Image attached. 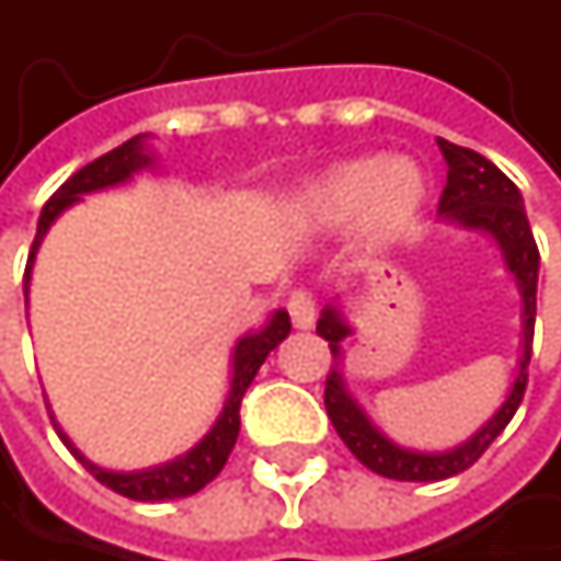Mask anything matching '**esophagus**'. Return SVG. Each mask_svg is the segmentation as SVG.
Returning a JSON list of instances; mask_svg holds the SVG:
<instances>
[{
  "label": "esophagus",
  "instance_id": "1",
  "mask_svg": "<svg viewBox=\"0 0 561 561\" xmlns=\"http://www.w3.org/2000/svg\"><path fill=\"white\" fill-rule=\"evenodd\" d=\"M288 314H291V324H295L298 331H308V328L314 324V314H318L314 298H311L308 291H295V295L288 298Z\"/></svg>",
  "mask_w": 561,
  "mask_h": 561
}]
</instances>
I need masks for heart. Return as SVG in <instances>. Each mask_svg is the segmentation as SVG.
I'll return each mask as SVG.
<instances>
[{"mask_svg": "<svg viewBox=\"0 0 561 561\" xmlns=\"http://www.w3.org/2000/svg\"><path fill=\"white\" fill-rule=\"evenodd\" d=\"M428 178L409 159L357 156L311 174L291 194V214L308 230H344L357 224L364 250L396 243L422 214Z\"/></svg>", "mask_w": 561, "mask_h": 561, "instance_id": "b5f03b06", "label": "heart"}]
</instances>
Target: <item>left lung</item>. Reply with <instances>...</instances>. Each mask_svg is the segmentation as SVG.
Wrapping results in <instances>:
<instances>
[{"mask_svg": "<svg viewBox=\"0 0 561 561\" xmlns=\"http://www.w3.org/2000/svg\"><path fill=\"white\" fill-rule=\"evenodd\" d=\"M438 149L448 162V181H445V191L438 201V217L451 227L488 233L504 256L506 273L519 288V301H523L519 357H516V374H513V383L506 390L504 402L494 409V415L474 435H468L461 445L445 448V451L402 448L380 425H374L367 409L354 399V392L347 390L341 360H344V341L354 334V324L344 318L341 301L324 305V311L318 318V334L328 341V347L334 354V367H331L328 387H324L328 415H331L337 435L344 438V445L354 451V458L360 465H367L374 474H383L392 481H445V478L468 471L488 451V445L504 432L513 412L519 409L523 390H526V367H529V354H533L539 250H536V240H533V230L526 220L523 194L504 171L494 162H488L484 156L461 149L448 139H438Z\"/></svg>", "mask_w": 561, "mask_h": 561, "instance_id": "obj_1", "label": "left lung"}]
</instances>
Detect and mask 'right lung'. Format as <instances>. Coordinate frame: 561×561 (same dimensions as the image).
Returning <instances> with one entry per match:
<instances>
[{
    "instance_id": "obj_1",
    "label": "right lung",
    "mask_w": 561,
    "mask_h": 561,
    "mask_svg": "<svg viewBox=\"0 0 561 561\" xmlns=\"http://www.w3.org/2000/svg\"><path fill=\"white\" fill-rule=\"evenodd\" d=\"M156 165V152L149 149V133L142 136H133L129 142H123L119 149L100 156L96 162L83 165L77 174H70L60 187L55 191V197L45 204L42 217H38V233H35V243H32V253H28V266H25V308H28V285H32V270H35V260H38V250L48 237V230L55 227V220L73 204L83 201V194H93V191H106V187H116V184H126L133 174L152 169ZM291 331V321H288V311L276 308L260 328L247 331L237 344H233V354H230V390L224 396V405L214 419V425L204 432L201 442H194L184 455L171 458L165 465H156V468H142V471H110V468H100L93 465L67 435L64 428L55 422L60 442L70 448V455L100 481L106 484L110 491L129 497V501H174V497H191L197 494L204 484H210L233 445H237V435H240V402L250 390L253 377L260 374V367L266 364L270 351H276L282 341L288 337Z\"/></svg>"
}]
</instances>
